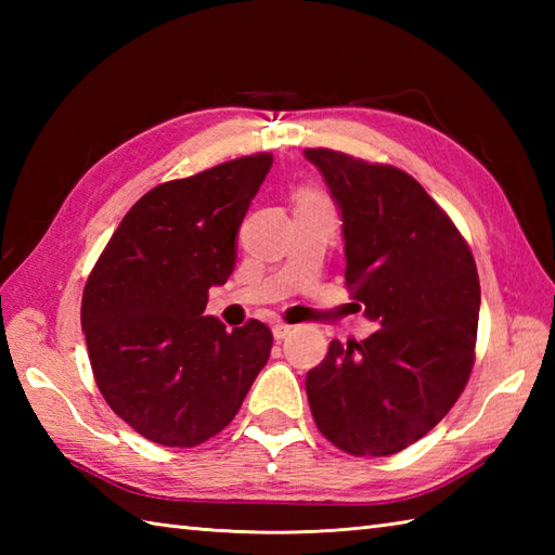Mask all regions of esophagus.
I'll list each match as a JSON object with an SVG mask.
<instances>
[{
    "instance_id": "1",
    "label": "esophagus",
    "mask_w": 555,
    "mask_h": 555,
    "mask_svg": "<svg viewBox=\"0 0 555 555\" xmlns=\"http://www.w3.org/2000/svg\"><path fill=\"white\" fill-rule=\"evenodd\" d=\"M271 332H274V338L276 340H284L291 332H293V326H288V324H274V328H271Z\"/></svg>"
}]
</instances>
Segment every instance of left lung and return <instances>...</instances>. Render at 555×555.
<instances>
[{"label":"left lung","mask_w":555,"mask_h":555,"mask_svg":"<svg viewBox=\"0 0 555 555\" xmlns=\"http://www.w3.org/2000/svg\"><path fill=\"white\" fill-rule=\"evenodd\" d=\"M344 219L346 286L379 328L332 340L305 388L340 451L382 457L439 424L475 364L479 276L473 250L427 191L391 164L305 150Z\"/></svg>","instance_id":"1"}]
</instances>
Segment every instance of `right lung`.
Instances as JSON below:
<instances>
[{
  "instance_id": "1",
  "label": "right lung",
  "mask_w": 555,
  "mask_h": 555,
  "mask_svg": "<svg viewBox=\"0 0 555 555\" xmlns=\"http://www.w3.org/2000/svg\"><path fill=\"white\" fill-rule=\"evenodd\" d=\"M274 157L223 162L152 188L128 209L82 291L80 324L107 405L152 443L193 448L241 410L269 360V326L205 317Z\"/></svg>"
}]
</instances>
